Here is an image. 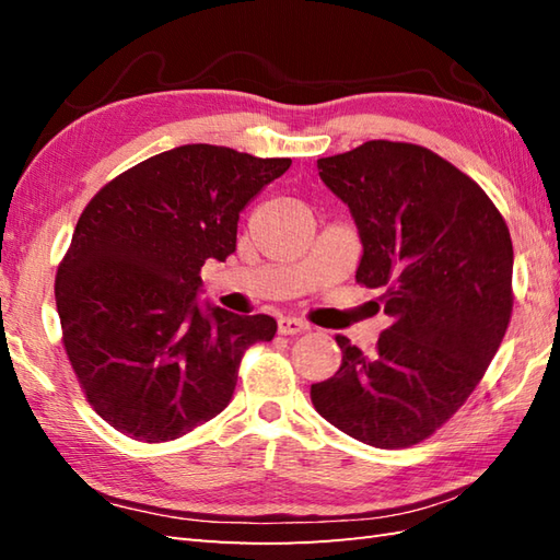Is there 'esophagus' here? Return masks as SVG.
<instances>
[{
    "label": "esophagus",
    "mask_w": 560,
    "mask_h": 560,
    "mask_svg": "<svg viewBox=\"0 0 560 560\" xmlns=\"http://www.w3.org/2000/svg\"><path fill=\"white\" fill-rule=\"evenodd\" d=\"M307 329V323H303L301 317H291V315H281L279 317V331L281 335H301V331Z\"/></svg>",
    "instance_id": "34e87169"
}]
</instances>
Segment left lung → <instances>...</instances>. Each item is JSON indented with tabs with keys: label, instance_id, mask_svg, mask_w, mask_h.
<instances>
[{
	"label": "left lung",
	"instance_id": "obj_1",
	"mask_svg": "<svg viewBox=\"0 0 560 560\" xmlns=\"http://www.w3.org/2000/svg\"><path fill=\"white\" fill-rule=\"evenodd\" d=\"M363 245L355 281L392 325L373 353L337 337L339 371L311 387L317 413L373 447L435 433L479 385L513 313V241L469 175L401 141L317 161Z\"/></svg>",
	"mask_w": 560,
	"mask_h": 560
}]
</instances>
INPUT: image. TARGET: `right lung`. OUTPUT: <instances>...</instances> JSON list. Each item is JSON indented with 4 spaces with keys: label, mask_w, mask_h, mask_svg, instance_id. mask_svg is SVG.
<instances>
[{
    "label": "right lung",
    "mask_w": 560,
    "mask_h": 560,
    "mask_svg": "<svg viewBox=\"0 0 560 560\" xmlns=\"http://www.w3.org/2000/svg\"><path fill=\"white\" fill-rule=\"evenodd\" d=\"M289 165L185 144L117 175L83 209L55 299L79 385L115 431L163 443L213 419L245 349L277 335L269 315L199 303V271L235 253L241 211Z\"/></svg>",
    "instance_id": "right-lung-1"
}]
</instances>
